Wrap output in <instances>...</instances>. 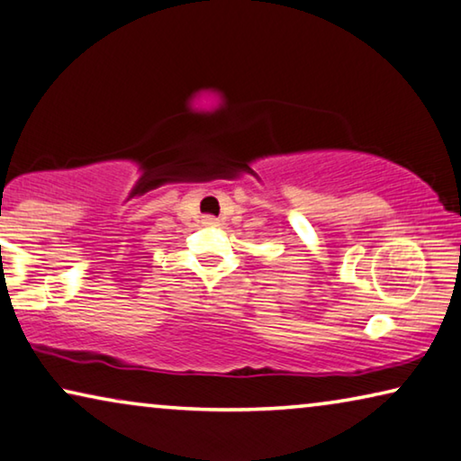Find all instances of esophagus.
<instances>
[{"instance_id":"34e87169","label":"esophagus","mask_w":461,"mask_h":461,"mask_svg":"<svg viewBox=\"0 0 461 461\" xmlns=\"http://www.w3.org/2000/svg\"><path fill=\"white\" fill-rule=\"evenodd\" d=\"M203 225H207V228H215V225H219V219L212 217V215H204Z\"/></svg>"}]
</instances>
